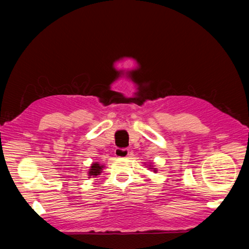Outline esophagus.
<instances>
[{
  "mask_svg": "<svg viewBox=\"0 0 249 249\" xmlns=\"http://www.w3.org/2000/svg\"><path fill=\"white\" fill-rule=\"evenodd\" d=\"M114 153L116 157L119 158H127L129 156V150L126 148H116Z\"/></svg>",
  "mask_w": 249,
  "mask_h": 249,
  "instance_id": "obj_1",
  "label": "esophagus"
}]
</instances>
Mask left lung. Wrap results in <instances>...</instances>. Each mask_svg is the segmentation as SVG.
I'll use <instances>...</instances> for the list:
<instances>
[{
    "label": "left lung",
    "instance_id": "obj_1",
    "mask_svg": "<svg viewBox=\"0 0 249 249\" xmlns=\"http://www.w3.org/2000/svg\"><path fill=\"white\" fill-rule=\"evenodd\" d=\"M149 169H153L154 171H156V168H153V167H151L150 165H149Z\"/></svg>",
    "mask_w": 249,
    "mask_h": 249
}]
</instances>
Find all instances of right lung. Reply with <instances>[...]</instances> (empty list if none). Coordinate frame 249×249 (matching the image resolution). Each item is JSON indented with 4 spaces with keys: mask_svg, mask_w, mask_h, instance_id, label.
<instances>
[{
    "mask_svg": "<svg viewBox=\"0 0 249 249\" xmlns=\"http://www.w3.org/2000/svg\"><path fill=\"white\" fill-rule=\"evenodd\" d=\"M104 166H102V165H100L99 162H94V163H92V166H91V169L89 170V175L90 177H96V176H99L101 172H102V168H103ZM89 177V178H90Z\"/></svg>",
    "mask_w": 249,
    "mask_h": 249,
    "instance_id": "right-lung-1",
    "label": "right lung"
}]
</instances>
